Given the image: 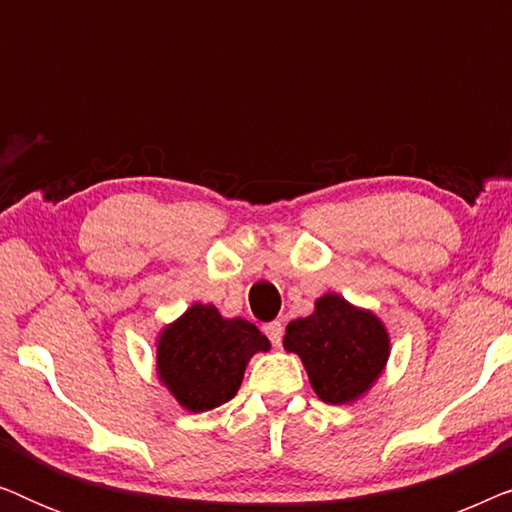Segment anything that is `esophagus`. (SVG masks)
<instances>
[{
  "instance_id": "1",
  "label": "esophagus",
  "mask_w": 512,
  "mask_h": 512,
  "mask_svg": "<svg viewBox=\"0 0 512 512\" xmlns=\"http://www.w3.org/2000/svg\"><path fill=\"white\" fill-rule=\"evenodd\" d=\"M265 335H268V340L272 342V345L279 347L282 345V335H284V326L279 324V321H270V324L263 326Z\"/></svg>"
}]
</instances>
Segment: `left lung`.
<instances>
[{"mask_svg":"<svg viewBox=\"0 0 512 512\" xmlns=\"http://www.w3.org/2000/svg\"><path fill=\"white\" fill-rule=\"evenodd\" d=\"M284 347L303 359L321 401L338 405L359 398L377 380L389 356V335L375 314L326 293L314 314L286 326Z\"/></svg>","mask_w":512,"mask_h":512,"instance_id":"left-lung-1","label":"left lung"}]
</instances>
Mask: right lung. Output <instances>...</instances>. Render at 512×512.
Here are the masks:
<instances>
[{"label": "right lung", "mask_w": 512, "mask_h": 512, "mask_svg": "<svg viewBox=\"0 0 512 512\" xmlns=\"http://www.w3.org/2000/svg\"><path fill=\"white\" fill-rule=\"evenodd\" d=\"M270 342L244 319H223L214 305L195 303L165 328L158 342V375L191 412L228 403L242 384L244 366Z\"/></svg>", "instance_id": "1"}]
</instances>
